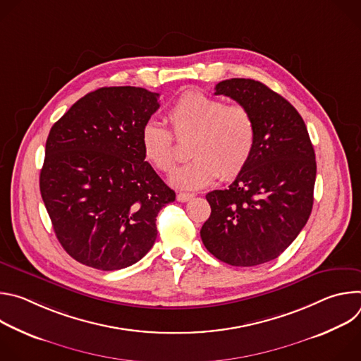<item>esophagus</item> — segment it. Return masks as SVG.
<instances>
[{"label":"esophagus","instance_id":"obj_1","mask_svg":"<svg viewBox=\"0 0 361 361\" xmlns=\"http://www.w3.org/2000/svg\"><path fill=\"white\" fill-rule=\"evenodd\" d=\"M192 197H194V194H192V192H178V194H177V201H180V202H185V201L191 200Z\"/></svg>","mask_w":361,"mask_h":361}]
</instances>
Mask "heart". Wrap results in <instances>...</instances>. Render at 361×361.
I'll return each mask as SVG.
<instances>
[{
    "label": "heart",
    "instance_id": "obj_1",
    "mask_svg": "<svg viewBox=\"0 0 361 361\" xmlns=\"http://www.w3.org/2000/svg\"><path fill=\"white\" fill-rule=\"evenodd\" d=\"M163 126L148 121L141 128L140 142L145 161L169 174L177 164L176 140H190L187 151L192 157L177 170L171 183L178 188H200L221 178L238 176L248 164L255 147V121L241 104H226L220 98L200 91L181 94L167 110Z\"/></svg>",
    "mask_w": 361,
    "mask_h": 361
}]
</instances>
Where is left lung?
<instances>
[{"label":"left lung","mask_w":361,"mask_h":361,"mask_svg":"<svg viewBox=\"0 0 361 361\" xmlns=\"http://www.w3.org/2000/svg\"><path fill=\"white\" fill-rule=\"evenodd\" d=\"M214 94L247 107L257 135L252 156L233 184L205 195L212 214L201 240L230 266H259L277 259L312 214L314 148L298 111L263 82L224 80Z\"/></svg>","instance_id":"1"}]
</instances>
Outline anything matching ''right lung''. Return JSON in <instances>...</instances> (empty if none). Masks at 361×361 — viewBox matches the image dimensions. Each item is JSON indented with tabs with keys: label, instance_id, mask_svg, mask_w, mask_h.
<instances>
[{
	"label": "right lung",
	"instance_id": "obj_1",
	"mask_svg": "<svg viewBox=\"0 0 361 361\" xmlns=\"http://www.w3.org/2000/svg\"><path fill=\"white\" fill-rule=\"evenodd\" d=\"M159 109L157 92L102 87L51 127L39 191L60 244L78 263L126 269L156 241V217L176 200L140 142L141 128Z\"/></svg>",
	"mask_w": 361,
	"mask_h": 361
}]
</instances>
